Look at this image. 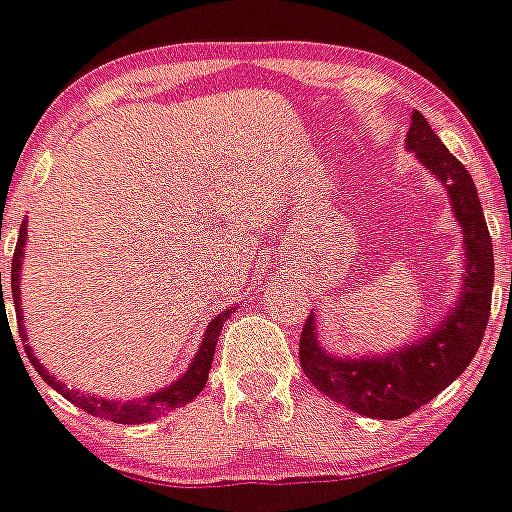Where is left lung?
<instances>
[{"label":"left lung","instance_id":"left-lung-1","mask_svg":"<svg viewBox=\"0 0 512 512\" xmlns=\"http://www.w3.org/2000/svg\"><path fill=\"white\" fill-rule=\"evenodd\" d=\"M407 147L447 186L452 213L463 226L468 263L455 313L423 342L371 360H344L321 350L313 318H307L299 336V363L315 389L326 394L328 400L381 421L405 418L444 392L479 352L492 310V236L486 228L471 173L444 147L421 112H413Z\"/></svg>","mask_w":512,"mask_h":512}]
</instances>
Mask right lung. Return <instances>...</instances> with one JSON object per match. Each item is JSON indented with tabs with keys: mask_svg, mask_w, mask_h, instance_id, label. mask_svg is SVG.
<instances>
[{
	"mask_svg": "<svg viewBox=\"0 0 512 512\" xmlns=\"http://www.w3.org/2000/svg\"><path fill=\"white\" fill-rule=\"evenodd\" d=\"M23 244H26V223L20 226V236L18 244H15V255H12V299H15V315H18V331L20 339H26V328H23V315H20V257H23ZM0 292H2V273H0ZM4 297V292H2ZM2 310H4V299H2ZM4 315V313H2ZM228 318L226 313L215 315V321L207 326V334L202 339V347H199L197 357L191 360L189 371L184 376L173 381L170 386L160 389L155 394H147V397H141V400H131V402H115V400H97V397H91V394L76 392V389H68V386L62 384V381H54L52 373H47L44 365L36 363V357L33 352L28 350V344H23L31 357L33 368L39 371V376L47 381L52 389L62 394V397H68L73 405H78L81 410H86L89 415H97V418H107L112 423H147L155 421L157 415L170 413V410H176V407L189 405L194 397H197L207 384V373H210V365H213V355H215V344H218L220 328H223V321Z\"/></svg>",
	"mask_w": 512,
	"mask_h": 512,
	"instance_id": "right-lung-1",
	"label": "right lung"
}]
</instances>
